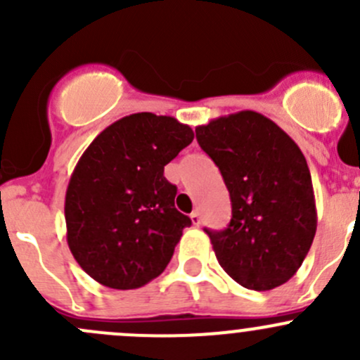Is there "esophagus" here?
Returning <instances> with one entry per match:
<instances>
[{"instance_id":"esophagus-1","label":"esophagus","mask_w":360,"mask_h":360,"mask_svg":"<svg viewBox=\"0 0 360 360\" xmlns=\"http://www.w3.org/2000/svg\"><path fill=\"white\" fill-rule=\"evenodd\" d=\"M190 219L195 226H198V224H200V214H198V210H195V212L190 214Z\"/></svg>"}]
</instances>
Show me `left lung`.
Segmentation results:
<instances>
[{
	"label": "left lung",
	"instance_id": "left-lung-1",
	"mask_svg": "<svg viewBox=\"0 0 360 360\" xmlns=\"http://www.w3.org/2000/svg\"><path fill=\"white\" fill-rule=\"evenodd\" d=\"M195 132L230 191L228 228H205L221 268L248 289L278 288L301 266L317 230L307 160L277 123L256 111L219 116Z\"/></svg>",
	"mask_w": 360,
	"mask_h": 360
}]
</instances>
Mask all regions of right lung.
I'll return each instance as SVG.
<instances>
[{"label":"right lung","instance_id":"add662e5","mask_svg":"<svg viewBox=\"0 0 360 360\" xmlns=\"http://www.w3.org/2000/svg\"><path fill=\"white\" fill-rule=\"evenodd\" d=\"M193 141L172 116L136 112L90 143L69 179L68 245L79 266L111 289L157 278L191 219L174 205L163 167Z\"/></svg>","mask_w":360,"mask_h":360}]
</instances>
